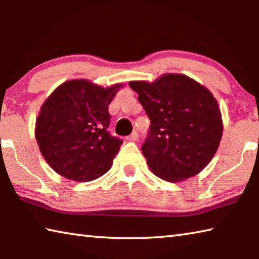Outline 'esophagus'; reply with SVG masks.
Wrapping results in <instances>:
<instances>
[{
  "mask_svg": "<svg viewBox=\"0 0 259 259\" xmlns=\"http://www.w3.org/2000/svg\"><path fill=\"white\" fill-rule=\"evenodd\" d=\"M126 139H128L129 142H137V140H138V134L135 131V133H133L130 136H128V137H126Z\"/></svg>",
  "mask_w": 259,
  "mask_h": 259,
  "instance_id": "1",
  "label": "esophagus"
}]
</instances>
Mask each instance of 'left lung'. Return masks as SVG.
<instances>
[{"label": "left lung", "instance_id": "obj_1", "mask_svg": "<svg viewBox=\"0 0 259 259\" xmlns=\"http://www.w3.org/2000/svg\"><path fill=\"white\" fill-rule=\"evenodd\" d=\"M150 120L142 150L149 170L168 182L197 176L208 165L223 134L219 103L209 89L181 73L153 82L130 81Z\"/></svg>", "mask_w": 259, "mask_h": 259}]
</instances>
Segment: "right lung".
Segmentation results:
<instances>
[{"instance_id": "obj_1", "label": "right lung", "mask_w": 259, "mask_h": 259, "mask_svg": "<svg viewBox=\"0 0 259 259\" xmlns=\"http://www.w3.org/2000/svg\"><path fill=\"white\" fill-rule=\"evenodd\" d=\"M123 83L102 87L72 79L56 87L36 119L35 137L46 163L70 180L88 182L110 170L122 140L110 136L109 105Z\"/></svg>"}]
</instances>
